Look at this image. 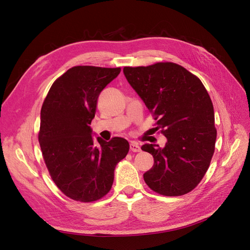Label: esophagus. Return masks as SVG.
Listing matches in <instances>:
<instances>
[{
	"mask_svg": "<svg viewBox=\"0 0 250 250\" xmlns=\"http://www.w3.org/2000/svg\"><path fill=\"white\" fill-rule=\"evenodd\" d=\"M130 149H131L132 152H135V153L141 151V148H140L139 145L136 144V142H134V141H132L131 144H130Z\"/></svg>",
	"mask_w": 250,
	"mask_h": 250,
	"instance_id": "1",
	"label": "esophagus"
}]
</instances>
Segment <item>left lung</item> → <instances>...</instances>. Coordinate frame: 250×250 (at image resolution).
<instances>
[{
	"label": "left lung",
	"instance_id": "8db88e82",
	"mask_svg": "<svg viewBox=\"0 0 250 250\" xmlns=\"http://www.w3.org/2000/svg\"><path fill=\"white\" fill-rule=\"evenodd\" d=\"M126 81L157 120L165 147L141 146L154 157L144 174L147 187L163 196L188 194L200 183L215 152L217 130L211 99L199 78L174 62L125 67Z\"/></svg>",
	"mask_w": 250,
	"mask_h": 250
}]
</instances>
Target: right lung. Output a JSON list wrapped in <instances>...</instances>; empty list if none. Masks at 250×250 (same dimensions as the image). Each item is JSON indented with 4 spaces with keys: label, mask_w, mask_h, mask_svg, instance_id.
Listing matches in <instances>:
<instances>
[{
    "label": "right lung",
    "mask_w": 250,
    "mask_h": 250,
    "mask_svg": "<svg viewBox=\"0 0 250 250\" xmlns=\"http://www.w3.org/2000/svg\"><path fill=\"white\" fill-rule=\"evenodd\" d=\"M120 68L76 66L50 88L41 110L39 142L52 180L67 197L93 202L110 191L114 169L129 152V142L92 137L101 92Z\"/></svg>",
    "instance_id": "obj_1"
}]
</instances>
